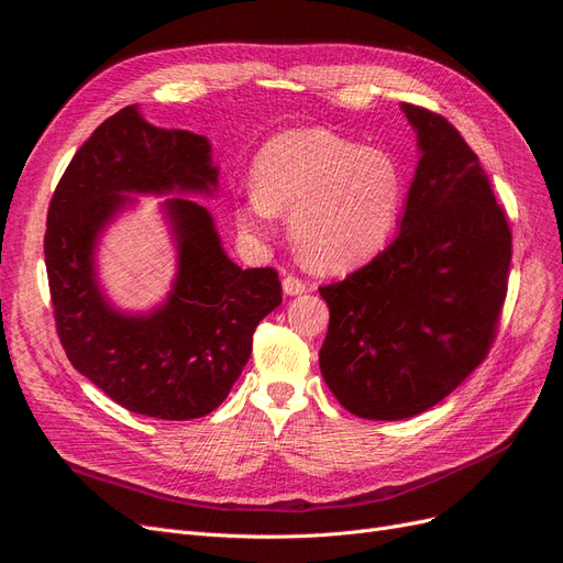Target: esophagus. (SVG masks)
Listing matches in <instances>:
<instances>
[{"mask_svg": "<svg viewBox=\"0 0 563 563\" xmlns=\"http://www.w3.org/2000/svg\"><path fill=\"white\" fill-rule=\"evenodd\" d=\"M282 288H284L286 296H300V294L308 291V284L300 282V279L294 277V275H286V277L282 279Z\"/></svg>", "mask_w": 563, "mask_h": 563, "instance_id": "obj_1", "label": "esophagus"}]
</instances>
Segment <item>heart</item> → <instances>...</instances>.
Wrapping results in <instances>:
<instances>
[{
	"instance_id": "obj_1",
	"label": "heart",
	"mask_w": 563,
	"mask_h": 563,
	"mask_svg": "<svg viewBox=\"0 0 563 563\" xmlns=\"http://www.w3.org/2000/svg\"><path fill=\"white\" fill-rule=\"evenodd\" d=\"M253 192L236 225L267 236L277 213H291V240L305 265L345 275L373 261L397 230L404 174L383 147H356L327 129L272 135L251 168Z\"/></svg>"
}]
</instances>
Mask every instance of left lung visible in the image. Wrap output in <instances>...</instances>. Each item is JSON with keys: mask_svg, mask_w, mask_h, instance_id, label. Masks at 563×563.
I'll list each match as a JSON object with an SVG mask.
<instances>
[{"mask_svg": "<svg viewBox=\"0 0 563 563\" xmlns=\"http://www.w3.org/2000/svg\"><path fill=\"white\" fill-rule=\"evenodd\" d=\"M401 112L420 157L397 240L345 282L319 288L331 312L321 376L366 420L428 411L484 362L512 261L479 157L444 117L406 103Z\"/></svg>", "mask_w": 563, "mask_h": 563, "instance_id": "left-lung-1", "label": "left lung"}]
</instances>
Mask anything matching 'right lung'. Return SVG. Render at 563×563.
<instances>
[{
    "label": "right lung",
    "mask_w": 563,
    "mask_h": 563,
    "mask_svg": "<svg viewBox=\"0 0 563 563\" xmlns=\"http://www.w3.org/2000/svg\"><path fill=\"white\" fill-rule=\"evenodd\" d=\"M216 192L207 135L155 126L129 106L77 150L48 203L44 255L67 360L133 413H211L242 376L255 327L282 305L277 272L230 261L211 211L192 199ZM133 194L173 195L161 212L177 249V275L165 300L143 313L119 309L97 272L99 240L137 206Z\"/></svg>",
    "instance_id": "1"
}]
</instances>
